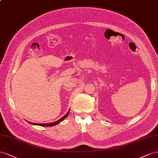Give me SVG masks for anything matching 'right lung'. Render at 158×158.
Wrapping results in <instances>:
<instances>
[{
  "mask_svg": "<svg viewBox=\"0 0 158 158\" xmlns=\"http://www.w3.org/2000/svg\"><path fill=\"white\" fill-rule=\"evenodd\" d=\"M69 110H69V111L67 112V114H66L64 116H63L61 118H60V120H58L57 121L54 122V123H48V124H37V123H30V122H28V123H29L31 124H33V125L41 126V127H53V126H55V125H56V124H58L59 123H60L61 121L64 120L66 118V117H67V116H68V114H69Z\"/></svg>",
  "mask_w": 158,
  "mask_h": 158,
  "instance_id": "1",
  "label": "right lung"
}]
</instances>
